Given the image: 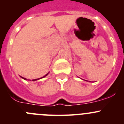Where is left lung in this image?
<instances>
[{
	"instance_id": "left-lung-1",
	"label": "left lung",
	"mask_w": 124,
	"mask_h": 124,
	"mask_svg": "<svg viewBox=\"0 0 124 124\" xmlns=\"http://www.w3.org/2000/svg\"><path fill=\"white\" fill-rule=\"evenodd\" d=\"M90 82H91V81H90Z\"/></svg>"
}]
</instances>
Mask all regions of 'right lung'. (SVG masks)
<instances>
[{"label": "right lung", "instance_id": "add662e5", "mask_svg": "<svg viewBox=\"0 0 124 124\" xmlns=\"http://www.w3.org/2000/svg\"><path fill=\"white\" fill-rule=\"evenodd\" d=\"M48 73H49V72H47V73H46V74L44 75V76H42V77H40V78H35V79H33V80H32V81H35V80H39V79H40V78H43V77H46V76H47V75L48 74ZM21 77H22V78H23V79H24V80H30V79H27V78H26V77H22V76H20Z\"/></svg>", "mask_w": 124, "mask_h": 124}]
</instances>
